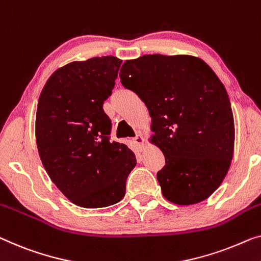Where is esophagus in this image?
Here are the masks:
<instances>
[{
    "mask_svg": "<svg viewBox=\"0 0 261 261\" xmlns=\"http://www.w3.org/2000/svg\"><path fill=\"white\" fill-rule=\"evenodd\" d=\"M134 142L141 147L144 145V137H143L142 132H138V134L136 135V137L134 138Z\"/></svg>",
    "mask_w": 261,
    "mask_h": 261,
    "instance_id": "obj_1",
    "label": "esophagus"
}]
</instances>
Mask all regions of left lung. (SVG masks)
I'll return each mask as SVG.
<instances>
[{"label": "left lung", "instance_id": "1", "mask_svg": "<svg viewBox=\"0 0 261 261\" xmlns=\"http://www.w3.org/2000/svg\"><path fill=\"white\" fill-rule=\"evenodd\" d=\"M119 77L150 112L154 143L165 155L157 173L163 196L177 205L208 198L234 149L230 98L215 71L198 57L154 54L125 61Z\"/></svg>", "mask_w": 261, "mask_h": 261}]
</instances>
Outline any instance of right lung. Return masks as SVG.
Listing matches in <instances>:
<instances>
[{
    "label": "right lung",
    "instance_id": "obj_1",
    "mask_svg": "<svg viewBox=\"0 0 261 261\" xmlns=\"http://www.w3.org/2000/svg\"><path fill=\"white\" fill-rule=\"evenodd\" d=\"M122 61L114 56L71 62L46 81L38 98L35 134L46 173L71 203L107 207L123 199L137 164L125 144L110 141L103 110Z\"/></svg>",
    "mask_w": 261,
    "mask_h": 261
}]
</instances>
